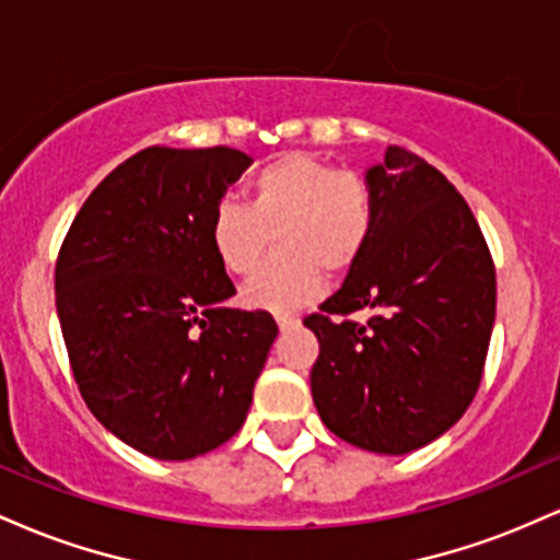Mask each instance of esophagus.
I'll return each mask as SVG.
<instances>
[{"label":"esophagus","mask_w":560,"mask_h":560,"mask_svg":"<svg viewBox=\"0 0 560 560\" xmlns=\"http://www.w3.org/2000/svg\"><path fill=\"white\" fill-rule=\"evenodd\" d=\"M276 320H279V329L281 331H287V329H292V326H298V318L287 316V313H284V316H276Z\"/></svg>","instance_id":"obj_1"}]
</instances>
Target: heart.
Here are the masks:
<instances>
[{"label":"heart","instance_id":"1","mask_svg":"<svg viewBox=\"0 0 560 560\" xmlns=\"http://www.w3.org/2000/svg\"><path fill=\"white\" fill-rule=\"evenodd\" d=\"M376 210V189L363 173L334 168L311 152H284L253 173L247 205L218 199L208 242L223 271L249 276L273 236L279 255L244 284L242 300L284 316L318 298L320 271L345 273L361 260Z\"/></svg>","mask_w":560,"mask_h":560}]
</instances>
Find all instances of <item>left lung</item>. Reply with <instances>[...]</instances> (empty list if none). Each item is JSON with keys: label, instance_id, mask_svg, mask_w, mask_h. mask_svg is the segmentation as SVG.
Here are the masks:
<instances>
[{"label": "left lung", "instance_id": "left-lung-1", "mask_svg": "<svg viewBox=\"0 0 560 560\" xmlns=\"http://www.w3.org/2000/svg\"><path fill=\"white\" fill-rule=\"evenodd\" d=\"M376 229L345 284L305 318L320 352V421L371 453L445 434L477 395L494 324V262L466 199L434 165L389 144L365 173ZM365 310L372 318L355 322Z\"/></svg>", "mask_w": 560, "mask_h": 560}]
</instances>
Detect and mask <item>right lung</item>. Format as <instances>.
Instances as JSON below:
<instances>
[{
  "label": "right lung",
  "mask_w": 560,
  "mask_h": 560,
  "mask_svg": "<svg viewBox=\"0 0 560 560\" xmlns=\"http://www.w3.org/2000/svg\"><path fill=\"white\" fill-rule=\"evenodd\" d=\"M253 163L231 147H147L89 195L55 266L70 371L96 421L139 453L189 460L231 440L279 326L236 294L208 242Z\"/></svg>",
  "instance_id": "obj_1"
}]
</instances>
